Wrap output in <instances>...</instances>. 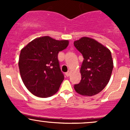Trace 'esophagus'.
<instances>
[{
  "label": "esophagus",
  "mask_w": 130,
  "mask_h": 130,
  "mask_svg": "<svg viewBox=\"0 0 130 130\" xmlns=\"http://www.w3.org/2000/svg\"><path fill=\"white\" fill-rule=\"evenodd\" d=\"M70 71H68L67 72L65 73V75H66L67 76V77H69V76L70 75Z\"/></svg>",
  "instance_id": "1"
}]
</instances>
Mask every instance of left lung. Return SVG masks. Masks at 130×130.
<instances>
[{
  "instance_id": "left-lung-1",
  "label": "left lung",
  "mask_w": 130,
  "mask_h": 130,
  "mask_svg": "<svg viewBox=\"0 0 130 130\" xmlns=\"http://www.w3.org/2000/svg\"><path fill=\"white\" fill-rule=\"evenodd\" d=\"M74 46L84 57L80 68L81 80L74 85L78 94L92 96L102 91L108 84L113 69L109 50L96 40L82 37L75 41Z\"/></svg>"
}]
</instances>
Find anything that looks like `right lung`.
Instances as JSON below:
<instances>
[{"label":"right lung","instance_id":"1","mask_svg":"<svg viewBox=\"0 0 130 130\" xmlns=\"http://www.w3.org/2000/svg\"><path fill=\"white\" fill-rule=\"evenodd\" d=\"M69 43L68 40L42 36L31 41L21 50L19 59L21 77L33 95L48 98L58 90L64 75L60 70L58 54Z\"/></svg>","mask_w":130,"mask_h":130}]
</instances>
